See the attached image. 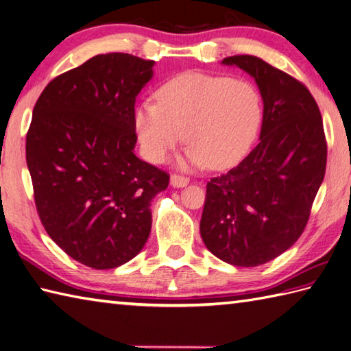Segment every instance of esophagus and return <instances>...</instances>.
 <instances>
[{
	"instance_id": "34e87169",
	"label": "esophagus",
	"mask_w": 351,
	"mask_h": 351,
	"mask_svg": "<svg viewBox=\"0 0 351 351\" xmlns=\"http://www.w3.org/2000/svg\"><path fill=\"white\" fill-rule=\"evenodd\" d=\"M171 184H173L174 188H183V186L189 184V178L182 174H173L171 176Z\"/></svg>"
}]
</instances>
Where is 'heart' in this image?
<instances>
[{
	"mask_svg": "<svg viewBox=\"0 0 351 351\" xmlns=\"http://www.w3.org/2000/svg\"><path fill=\"white\" fill-rule=\"evenodd\" d=\"M261 117L260 91L251 81L183 73L162 85L158 100H143L134 123L150 162H165L186 138V163L223 169L247 153Z\"/></svg>",
	"mask_w": 351,
	"mask_h": 351,
	"instance_id": "heart-1",
	"label": "heart"
}]
</instances>
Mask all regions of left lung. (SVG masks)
Instances as JSON below:
<instances>
[{"label":"left lung","instance_id":"8db88e82","mask_svg":"<svg viewBox=\"0 0 351 351\" xmlns=\"http://www.w3.org/2000/svg\"><path fill=\"white\" fill-rule=\"evenodd\" d=\"M258 85L260 143L228 173L207 182L199 231L217 258L255 267L291 247L305 230L324 178L328 144L315 99L300 81L254 56H232Z\"/></svg>","mask_w":351,"mask_h":351}]
</instances>
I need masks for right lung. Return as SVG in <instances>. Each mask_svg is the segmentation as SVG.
Returning <instances> with one entry per match:
<instances>
[{
	"label": "right lung",
	"mask_w": 351,
	"mask_h": 351,
	"mask_svg": "<svg viewBox=\"0 0 351 351\" xmlns=\"http://www.w3.org/2000/svg\"><path fill=\"white\" fill-rule=\"evenodd\" d=\"M152 60L100 53L46 85L27 132V165L49 237L84 266L115 269L141 252L152 199L169 174L134 154L135 102Z\"/></svg>",
	"instance_id": "right-lung-1"
}]
</instances>
